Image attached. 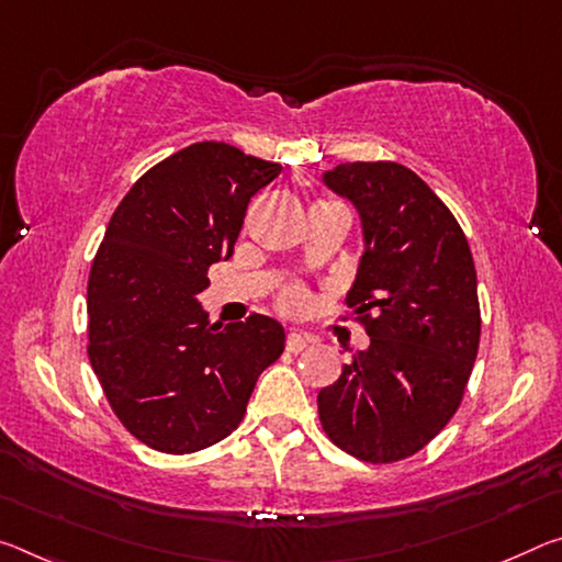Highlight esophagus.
<instances>
[{
    "label": "esophagus",
    "mask_w": 562,
    "mask_h": 562,
    "mask_svg": "<svg viewBox=\"0 0 562 562\" xmlns=\"http://www.w3.org/2000/svg\"><path fill=\"white\" fill-rule=\"evenodd\" d=\"M307 345H310V337L302 335V333H290L288 335V342H284V347H288V352H302Z\"/></svg>",
    "instance_id": "1"
}]
</instances>
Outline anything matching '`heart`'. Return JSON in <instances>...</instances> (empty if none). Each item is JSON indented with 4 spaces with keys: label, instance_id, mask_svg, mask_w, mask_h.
I'll return each instance as SVG.
<instances>
[{
    "label": "heart",
    "instance_id": "b5f03b06",
    "mask_svg": "<svg viewBox=\"0 0 562 562\" xmlns=\"http://www.w3.org/2000/svg\"><path fill=\"white\" fill-rule=\"evenodd\" d=\"M305 305H307V292L302 290V288H288L280 295V307L284 310V313H290V315L302 313V310H305Z\"/></svg>",
    "mask_w": 562,
    "mask_h": 562
}]
</instances>
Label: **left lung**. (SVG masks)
I'll return each instance as SVG.
<instances>
[{"label": "left lung", "instance_id": "left-lung-1", "mask_svg": "<svg viewBox=\"0 0 562 562\" xmlns=\"http://www.w3.org/2000/svg\"><path fill=\"white\" fill-rule=\"evenodd\" d=\"M323 182L360 212L364 252L347 307L370 347L319 390V423L352 458L397 462L460 407L480 345L475 262L458 220L413 169L345 162Z\"/></svg>", "mask_w": 562, "mask_h": 562}]
</instances>
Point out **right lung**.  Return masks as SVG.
<instances>
[{"label": "right lung", "mask_w": 562, "mask_h": 562, "mask_svg": "<svg viewBox=\"0 0 562 562\" xmlns=\"http://www.w3.org/2000/svg\"><path fill=\"white\" fill-rule=\"evenodd\" d=\"M280 172L198 142L142 175L106 225L87 282V355L114 415L153 450L187 456L227 438L284 350L278 319L212 325L198 300L210 265L233 257L252 194Z\"/></svg>", "instance_id": "1"}]
</instances>
